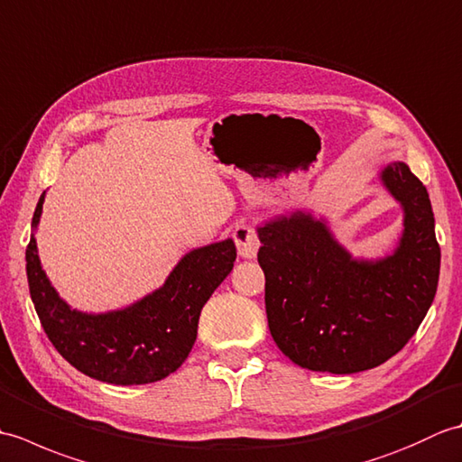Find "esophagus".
Segmentation results:
<instances>
[{"label":"esophagus","mask_w":462,"mask_h":462,"mask_svg":"<svg viewBox=\"0 0 462 462\" xmlns=\"http://www.w3.org/2000/svg\"><path fill=\"white\" fill-rule=\"evenodd\" d=\"M232 238H234V244H236V250L242 258H256L258 248H260V240H258L256 230H254L250 224H246V222L236 224Z\"/></svg>","instance_id":"34e87169"}]
</instances>
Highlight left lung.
Instances as JSON below:
<instances>
[{
    "mask_svg": "<svg viewBox=\"0 0 462 462\" xmlns=\"http://www.w3.org/2000/svg\"><path fill=\"white\" fill-rule=\"evenodd\" d=\"M381 180L405 214L391 256L351 258L326 220L308 212L258 228L268 328L303 369L346 375L381 365L415 336L435 300L440 248L429 192L401 161Z\"/></svg>",
    "mask_w": 462,
    "mask_h": 462,
    "instance_id": "left-lung-1",
    "label": "left lung"
}]
</instances>
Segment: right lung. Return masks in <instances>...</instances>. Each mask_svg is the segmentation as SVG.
Instances as JSON below:
<instances>
[{"label": "right lung", "instance_id": "add662e5", "mask_svg": "<svg viewBox=\"0 0 462 462\" xmlns=\"http://www.w3.org/2000/svg\"><path fill=\"white\" fill-rule=\"evenodd\" d=\"M45 192L32 226L42 218ZM236 260L234 242L196 248L176 263L162 288L133 306L106 313L71 310L47 280L32 236L25 250L27 282L39 321L55 349L85 375L113 385L154 383L179 369L196 341L204 303Z\"/></svg>", "mask_w": 462, "mask_h": 462}]
</instances>
